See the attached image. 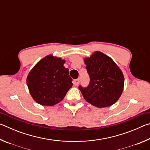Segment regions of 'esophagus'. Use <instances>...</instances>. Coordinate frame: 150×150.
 Wrapping results in <instances>:
<instances>
[{
  "mask_svg": "<svg viewBox=\"0 0 150 150\" xmlns=\"http://www.w3.org/2000/svg\"><path fill=\"white\" fill-rule=\"evenodd\" d=\"M79 79L73 81V84H74L75 86H77L79 85Z\"/></svg>",
  "mask_w": 150,
  "mask_h": 150,
  "instance_id": "34e87169",
  "label": "esophagus"
}]
</instances>
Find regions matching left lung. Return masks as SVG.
Returning <instances> with one entry per match:
<instances>
[{
	"label": "left lung",
	"instance_id": "8db88e82",
	"mask_svg": "<svg viewBox=\"0 0 150 150\" xmlns=\"http://www.w3.org/2000/svg\"><path fill=\"white\" fill-rule=\"evenodd\" d=\"M84 62L90 76L87 87H79L86 101L98 108L110 106L122 93L124 77L121 69L108 55L96 51Z\"/></svg>",
	"mask_w": 150,
	"mask_h": 150
}]
</instances>
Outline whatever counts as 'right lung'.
<instances>
[{"instance_id": "add662e5", "label": "right lung", "mask_w": 150, "mask_h": 150, "mask_svg": "<svg viewBox=\"0 0 150 150\" xmlns=\"http://www.w3.org/2000/svg\"><path fill=\"white\" fill-rule=\"evenodd\" d=\"M65 59L48 55L40 60L27 76L29 92L35 102L42 106H54L61 102L72 87L69 71Z\"/></svg>"}]
</instances>
